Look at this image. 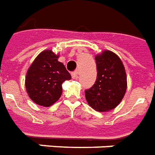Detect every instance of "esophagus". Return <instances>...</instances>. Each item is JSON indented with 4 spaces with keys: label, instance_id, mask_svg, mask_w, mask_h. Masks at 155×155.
Instances as JSON below:
<instances>
[{
    "label": "esophagus",
    "instance_id": "1",
    "mask_svg": "<svg viewBox=\"0 0 155 155\" xmlns=\"http://www.w3.org/2000/svg\"><path fill=\"white\" fill-rule=\"evenodd\" d=\"M79 74H80V72H79V71H78V70L74 71V72H72V73H71L72 78H73V79H77Z\"/></svg>",
    "mask_w": 155,
    "mask_h": 155
}]
</instances>
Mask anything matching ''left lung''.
Masks as SVG:
<instances>
[{"label": "left lung", "mask_w": 155, "mask_h": 155, "mask_svg": "<svg viewBox=\"0 0 155 155\" xmlns=\"http://www.w3.org/2000/svg\"><path fill=\"white\" fill-rule=\"evenodd\" d=\"M97 79L91 88L85 90L89 106L98 112L115 108L122 100L127 86V74L122 61L111 51H104L95 57Z\"/></svg>", "instance_id": "left-lung-1"}]
</instances>
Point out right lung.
Returning a JSON list of instances; mask_svg holds the SVG:
<instances>
[{
  "label": "right lung",
  "instance_id": "right-lung-1",
  "mask_svg": "<svg viewBox=\"0 0 155 155\" xmlns=\"http://www.w3.org/2000/svg\"><path fill=\"white\" fill-rule=\"evenodd\" d=\"M58 55L51 50L42 51L28 68L25 77V87L29 98L43 107H50L62 94L61 84L71 76Z\"/></svg>",
  "mask_w": 155,
  "mask_h": 155
}]
</instances>
